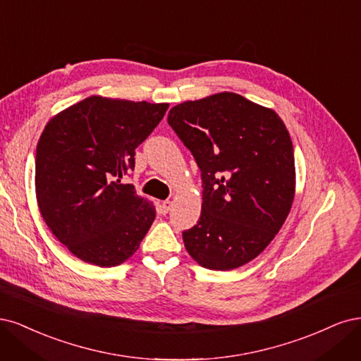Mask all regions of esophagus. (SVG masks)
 Wrapping results in <instances>:
<instances>
[{"label":"esophagus","instance_id":"1","mask_svg":"<svg viewBox=\"0 0 361 361\" xmlns=\"http://www.w3.org/2000/svg\"><path fill=\"white\" fill-rule=\"evenodd\" d=\"M171 205H172V202H171V201H164V202H161V213H164V214L169 213V210H171Z\"/></svg>","mask_w":361,"mask_h":361}]
</instances>
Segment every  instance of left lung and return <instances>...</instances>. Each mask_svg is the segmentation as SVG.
<instances>
[{"mask_svg": "<svg viewBox=\"0 0 361 361\" xmlns=\"http://www.w3.org/2000/svg\"><path fill=\"white\" fill-rule=\"evenodd\" d=\"M168 124L202 178L201 216L183 231L184 246L205 269H238L269 246L293 205L294 148L286 127L273 109L235 92L180 103Z\"/></svg>", "mask_w": 361, "mask_h": 361, "instance_id": "1", "label": "left lung"}]
</instances>
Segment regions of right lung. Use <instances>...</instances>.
I'll return each mask as SVG.
<instances>
[{"mask_svg":"<svg viewBox=\"0 0 361 361\" xmlns=\"http://www.w3.org/2000/svg\"><path fill=\"white\" fill-rule=\"evenodd\" d=\"M168 106L91 96L46 124L36 151L39 208L58 241L84 262L123 264L153 224L154 205L121 180Z\"/></svg>","mask_w":361,"mask_h":361,"instance_id":"add662e5","label":"right lung"}]
</instances>
